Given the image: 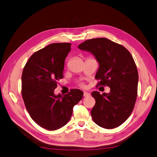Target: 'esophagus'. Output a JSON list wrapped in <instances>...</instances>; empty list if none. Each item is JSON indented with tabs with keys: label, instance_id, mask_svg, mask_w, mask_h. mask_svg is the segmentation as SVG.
<instances>
[{
	"label": "esophagus",
	"instance_id": "obj_1",
	"mask_svg": "<svg viewBox=\"0 0 157 157\" xmlns=\"http://www.w3.org/2000/svg\"><path fill=\"white\" fill-rule=\"evenodd\" d=\"M90 94L87 93V92H84V97H90Z\"/></svg>",
	"mask_w": 157,
	"mask_h": 157
}]
</instances>
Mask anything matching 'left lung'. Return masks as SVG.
Here are the masks:
<instances>
[{
	"mask_svg": "<svg viewBox=\"0 0 157 157\" xmlns=\"http://www.w3.org/2000/svg\"><path fill=\"white\" fill-rule=\"evenodd\" d=\"M78 48L94 55L99 64L98 85L110 88L109 93L92 92L96 101L92 118L101 127H118L130 116L137 99L139 77L133 57L124 46L106 38L86 40Z\"/></svg>",
	"mask_w": 157,
	"mask_h": 157,
	"instance_id": "obj_1",
	"label": "left lung"
}]
</instances>
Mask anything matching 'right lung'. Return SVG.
Returning a JSON list of instances; mask_svg holds the SVG:
<instances>
[{
    "label": "right lung",
    "mask_w": 157,
    "mask_h": 157,
    "mask_svg": "<svg viewBox=\"0 0 157 157\" xmlns=\"http://www.w3.org/2000/svg\"><path fill=\"white\" fill-rule=\"evenodd\" d=\"M69 43H55L34 53L21 75V95L30 117L47 130L65 125L71 117L74 105L84 93L72 89L62 96L55 94L57 81L63 78L65 58L71 51Z\"/></svg>",
    "instance_id": "right-lung-1"
}]
</instances>
